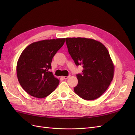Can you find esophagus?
<instances>
[{"label":"esophagus","mask_w":135,"mask_h":135,"mask_svg":"<svg viewBox=\"0 0 135 135\" xmlns=\"http://www.w3.org/2000/svg\"><path fill=\"white\" fill-rule=\"evenodd\" d=\"M62 78H64V79H66L68 78L69 76H62Z\"/></svg>","instance_id":"obj_1"}]
</instances>
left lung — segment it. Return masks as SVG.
I'll list each match as a JSON object with an SVG mask.
<instances>
[{"mask_svg":"<svg viewBox=\"0 0 135 135\" xmlns=\"http://www.w3.org/2000/svg\"><path fill=\"white\" fill-rule=\"evenodd\" d=\"M69 54L76 66L82 65L81 74H76L78 80L74 91L85 100L100 97L113 79L114 66L107 48L92 39L66 38Z\"/></svg>","mask_w":135,"mask_h":135,"instance_id":"8db88e82","label":"left lung"}]
</instances>
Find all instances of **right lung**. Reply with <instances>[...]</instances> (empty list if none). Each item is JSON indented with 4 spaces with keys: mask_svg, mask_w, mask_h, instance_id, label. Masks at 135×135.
<instances>
[{
    "mask_svg": "<svg viewBox=\"0 0 135 135\" xmlns=\"http://www.w3.org/2000/svg\"><path fill=\"white\" fill-rule=\"evenodd\" d=\"M65 43V38L43 40L30 44L17 64L20 85L30 95L42 99L54 92L60 81L50 71L52 60Z\"/></svg>",
    "mask_w": 135,
    "mask_h": 135,
    "instance_id": "obj_1",
    "label": "right lung"
}]
</instances>
